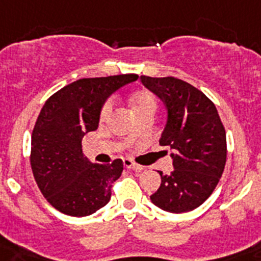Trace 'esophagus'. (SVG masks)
<instances>
[{"label": "esophagus", "mask_w": 261, "mask_h": 261, "mask_svg": "<svg viewBox=\"0 0 261 261\" xmlns=\"http://www.w3.org/2000/svg\"><path fill=\"white\" fill-rule=\"evenodd\" d=\"M122 164L124 167L129 168V169H135V171H143V167H140L139 164H136L135 161H132L130 159H124L122 160Z\"/></svg>", "instance_id": "1"}]
</instances>
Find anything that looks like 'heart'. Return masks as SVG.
<instances>
[{"instance_id": "1", "label": "heart", "mask_w": 261, "mask_h": 261, "mask_svg": "<svg viewBox=\"0 0 261 261\" xmlns=\"http://www.w3.org/2000/svg\"><path fill=\"white\" fill-rule=\"evenodd\" d=\"M130 107H132V111L135 115H140V113H144V112H154L157 108V100L154 94L149 90H137L130 96ZM112 112V102H107L102 108V112H101V118L105 120V118L109 117Z\"/></svg>"}]
</instances>
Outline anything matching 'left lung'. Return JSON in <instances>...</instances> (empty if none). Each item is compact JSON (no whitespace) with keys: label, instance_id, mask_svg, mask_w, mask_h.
<instances>
[{"label":"left lung","instance_id":"left-lung-1","mask_svg":"<svg viewBox=\"0 0 261 261\" xmlns=\"http://www.w3.org/2000/svg\"><path fill=\"white\" fill-rule=\"evenodd\" d=\"M141 81L167 108L160 144L169 146L173 161L169 174L159 171L161 184L150 201L171 213L193 211L212 195L225 167L227 137L220 116L201 90L182 80L141 76Z\"/></svg>","mask_w":261,"mask_h":261}]
</instances>
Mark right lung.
<instances>
[{"mask_svg": "<svg viewBox=\"0 0 261 261\" xmlns=\"http://www.w3.org/2000/svg\"><path fill=\"white\" fill-rule=\"evenodd\" d=\"M137 74L81 79L56 92L42 107L33 133L30 165L41 193L68 216L84 217L107 205L122 173L120 159L93 164L83 153V137L98 128L102 107Z\"/></svg>", "mask_w": 261, "mask_h": 261, "instance_id": "1", "label": "right lung"}]
</instances>
